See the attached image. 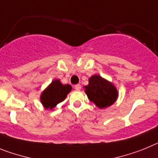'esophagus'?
Masks as SVG:
<instances>
[{"instance_id":"esophagus-1","label":"esophagus","mask_w":158,"mask_h":158,"mask_svg":"<svg viewBox=\"0 0 158 158\" xmlns=\"http://www.w3.org/2000/svg\"><path fill=\"white\" fill-rule=\"evenodd\" d=\"M74 88L76 90H81V85L80 84H76L74 86Z\"/></svg>"}]
</instances>
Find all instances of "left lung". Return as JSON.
Returning <instances> with one entry per match:
<instances>
[{"label": "left lung", "instance_id": "obj_1", "mask_svg": "<svg viewBox=\"0 0 158 158\" xmlns=\"http://www.w3.org/2000/svg\"><path fill=\"white\" fill-rule=\"evenodd\" d=\"M84 89L88 99L99 109L113 105L118 97V90L114 85L98 75L90 76L88 85L85 86Z\"/></svg>", "mask_w": 158, "mask_h": 158}]
</instances>
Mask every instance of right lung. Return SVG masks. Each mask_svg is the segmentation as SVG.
<instances>
[{
  "instance_id": "add662e5",
  "label": "right lung",
  "mask_w": 158,
  "mask_h": 158,
  "mask_svg": "<svg viewBox=\"0 0 158 158\" xmlns=\"http://www.w3.org/2000/svg\"><path fill=\"white\" fill-rule=\"evenodd\" d=\"M71 89V85L63 84L60 79H54L41 93V103L46 110H52L57 104L65 99Z\"/></svg>"
}]
</instances>
